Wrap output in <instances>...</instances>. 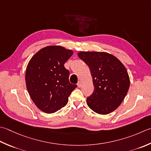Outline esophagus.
I'll return each mask as SVG.
<instances>
[{"label": "esophagus", "mask_w": 151, "mask_h": 151, "mask_svg": "<svg viewBox=\"0 0 151 151\" xmlns=\"http://www.w3.org/2000/svg\"><path fill=\"white\" fill-rule=\"evenodd\" d=\"M77 86H78V88H81V86H82V83H81V82H78V83H77Z\"/></svg>", "instance_id": "1"}]
</instances>
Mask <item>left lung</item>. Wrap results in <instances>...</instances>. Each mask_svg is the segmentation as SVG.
<instances>
[{"label":"left lung","mask_w":151,"mask_h":151,"mask_svg":"<svg viewBox=\"0 0 151 151\" xmlns=\"http://www.w3.org/2000/svg\"><path fill=\"white\" fill-rule=\"evenodd\" d=\"M78 55L89 67L93 78L94 90L87 97V105L96 113H111L128 93L130 82L126 67L107 52H81Z\"/></svg>","instance_id":"8db88e82"}]
</instances>
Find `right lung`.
Here are the masks:
<instances>
[{
    "label": "right lung",
    "mask_w": 151,
    "mask_h": 151,
    "mask_svg": "<svg viewBox=\"0 0 151 151\" xmlns=\"http://www.w3.org/2000/svg\"><path fill=\"white\" fill-rule=\"evenodd\" d=\"M73 52L60 46H49L32 56L27 66L25 82L32 101L46 113H54L65 107L77 87L69 81L64 67Z\"/></svg>",
    "instance_id": "1"
}]
</instances>
